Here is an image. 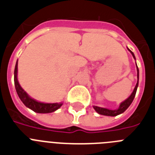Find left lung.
Returning <instances> with one entry per match:
<instances>
[{"label":"left lung","instance_id":"1","mask_svg":"<svg viewBox=\"0 0 155 155\" xmlns=\"http://www.w3.org/2000/svg\"><path fill=\"white\" fill-rule=\"evenodd\" d=\"M128 50L130 51V53L132 54L133 55V57H134V59H136L135 56H134V54L130 51L129 48ZM137 64V63H136ZM137 83L136 84V87L134 88V91L133 93L131 94L129 97L125 100L124 101L122 102L120 104V105L118 107V109H115V110H110V109H107V108H104V107H97V106H94V110L98 113V114H100V115H107V116H116L118 115H120L122 113L124 112L126 109H127L128 107H130V105L132 104L133 101H134V97H135V95H136V93H137V87H138V83H139V69H138V67L137 65Z\"/></svg>","mask_w":155,"mask_h":155}]
</instances>
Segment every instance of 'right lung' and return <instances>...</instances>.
I'll return each instance as SVG.
<instances>
[{
    "mask_svg": "<svg viewBox=\"0 0 155 155\" xmlns=\"http://www.w3.org/2000/svg\"><path fill=\"white\" fill-rule=\"evenodd\" d=\"M17 75H18V60L16 61L15 67V87L16 92L18 94L20 100L26 107L30 108L31 110H33V111L37 113H51L58 109L59 107L63 104L62 103H42V102H39L33 98H31L18 83Z\"/></svg>",
    "mask_w": 155,
    "mask_h": 155,
    "instance_id": "obj_1",
    "label": "right lung"
}]
</instances>
